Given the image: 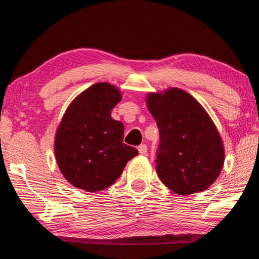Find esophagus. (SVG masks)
<instances>
[{"label": "esophagus", "mask_w": 259, "mask_h": 259, "mask_svg": "<svg viewBox=\"0 0 259 259\" xmlns=\"http://www.w3.org/2000/svg\"><path fill=\"white\" fill-rule=\"evenodd\" d=\"M138 150H139L140 153H141V155H146L147 151H148V148H147L146 144H141V146L138 148Z\"/></svg>", "instance_id": "esophagus-1"}]
</instances>
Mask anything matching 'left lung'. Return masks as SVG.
I'll list each match as a JSON object with an SVG mask.
<instances>
[{"label": "left lung", "mask_w": 259, "mask_h": 259, "mask_svg": "<svg viewBox=\"0 0 259 259\" xmlns=\"http://www.w3.org/2000/svg\"><path fill=\"white\" fill-rule=\"evenodd\" d=\"M146 103L160 133L156 170L161 182L180 196L205 191L225 159L223 140L210 116L179 88L149 92Z\"/></svg>", "instance_id": "left-lung-1"}]
</instances>
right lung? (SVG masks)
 <instances>
[{
  "label": "right lung",
  "instance_id": "1",
  "mask_svg": "<svg viewBox=\"0 0 259 259\" xmlns=\"http://www.w3.org/2000/svg\"><path fill=\"white\" fill-rule=\"evenodd\" d=\"M122 98L107 81L90 86L72 100L59 122L54 155L59 169L77 189L97 192L116 182L138 150L122 143L124 125L111 118Z\"/></svg>",
  "mask_w": 259,
  "mask_h": 259
}]
</instances>
